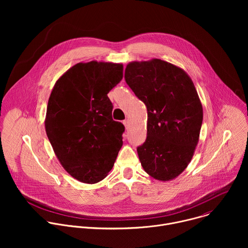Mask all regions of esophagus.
Masks as SVG:
<instances>
[{
    "mask_svg": "<svg viewBox=\"0 0 248 248\" xmlns=\"http://www.w3.org/2000/svg\"><path fill=\"white\" fill-rule=\"evenodd\" d=\"M124 126H125V128H126V129H128V128H129V126H130L129 120H125V121H124Z\"/></svg>",
    "mask_w": 248,
    "mask_h": 248,
    "instance_id": "34e87169",
    "label": "esophagus"
}]
</instances>
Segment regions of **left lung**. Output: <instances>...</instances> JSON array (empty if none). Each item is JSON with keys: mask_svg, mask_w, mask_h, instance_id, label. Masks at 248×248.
Masks as SVG:
<instances>
[{"mask_svg": "<svg viewBox=\"0 0 248 248\" xmlns=\"http://www.w3.org/2000/svg\"><path fill=\"white\" fill-rule=\"evenodd\" d=\"M124 78L147 108V138L137 148L141 166L157 181L174 180L199 141L203 108L193 81L182 67L160 59L128 62Z\"/></svg>", "mask_w": 248, "mask_h": 248, "instance_id": "8db88e82", "label": "left lung"}]
</instances>
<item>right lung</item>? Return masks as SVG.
<instances>
[{
	"instance_id": "add662e5",
	"label": "right lung",
	"mask_w": 248,
	"mask_h": 248,
	"mask_svg": "<svg viewBox=\"0 0 248 248\" xmlns=\"http://www.w3.org/2000/svg\"><path fill=\"white\" fill-rule=\"evenodd\" d=\"M123 63L78 62L56 81L45 129L62 168L74 179L93 185L112 170L123 146L124 126L112 118L108 93L123 79Z\"/></svg>"
}]
</instances>
